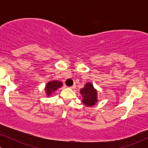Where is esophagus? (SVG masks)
<instances>
[{
	"label": "esophagus",
	"mask_w": 148,
	"mask_h": 148,
	"mask_svg": "<svg viewBox=\"0 0 148 148\" xmlns=\"http://www.w3.org/2000/svg\"><path fill=\"white\" fill-rule=\"evenodd\" d=\"M76 87V85L75 84H74V85H72V86H70V88H71V89H74V88Z\"/></svg>",
	"instance_id": "34e87169"
}]
</instances>
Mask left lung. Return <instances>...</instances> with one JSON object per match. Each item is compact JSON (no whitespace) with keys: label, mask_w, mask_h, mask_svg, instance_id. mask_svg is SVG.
<instances>
[{"label":"left lung","mask_w":148,"mask_h":148,"mask_svg":"<svg viewBox=\"0 0 148 148\" xmlns=\"http://www.w3.org/2000/svg\"><path fill=\"white\" fill-rule=\"evenodd\" d=\"M82 95V102L86 106L95 105L97 102V91L94 88L92 83H86L84 87L80 90Z\"/></svg>","instance_id":"obj_1"}]
</instances>
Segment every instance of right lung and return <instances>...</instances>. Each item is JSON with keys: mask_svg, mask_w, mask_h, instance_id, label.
<instances>
[{"mask_svg": "<svg viewBox=\"0 0 148 148\" xmlns=\"http://www.w3.org/2000/svg\"><path fill=\"white\" fill-rule=\"evenodd\" d=\"M62 85H63V84L61 82L56 81V80L49 82L46 84V86L45 87L46 95L47 96L51 95V94H53V92H55L56 89L62 86Z\"/></svg>", "mask_w": 148, "mask_h": 148, "instance_id": "obj_1", "label": "right lung"}]
</instances>
